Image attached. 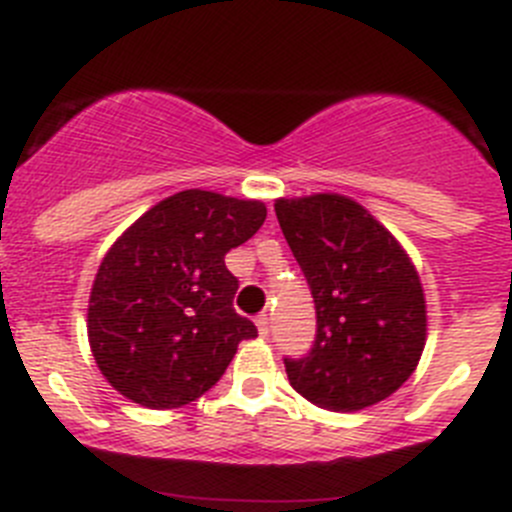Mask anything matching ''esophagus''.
<instances>
[{"mask_svg":"<svg viewBox=\"0 0 512 512\" xmlns=\"http://www.w3.org/2000/svg\"><path fill=\"white\" fill-rule=\"evenodd\" d=\"M257 324V331H260V336H267V331H270V326H267V313H260L255 319Z\"/></svg>","mask_w":512,"mask_h":512,"instance_id":"34e87169","label":"esophagus"}]
</instances>
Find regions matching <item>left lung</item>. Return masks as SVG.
Returning a JSON list of instances; mask_svg holds the SVG:
<instances>
[{"label":"left lung","mask_w":512,"mask_h":512,"mask_svg":"<svg viewBox=\"0 0 512 512\" xmlns=\"http://www.w3.org/2000/svg\"><path fill=\"white\" fill-rule=\"evenodd\" d=\"M280 229L316 306V342L285 359L296 393L329 411L393 395L426 344V298L398 239L357 201L313 193L275 201Z\"/></svg>","instance_id":"1"}]
</instances>
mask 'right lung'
Returning <instances> with one entry per match:
<instances>
[{"label": "right lung", "instance_id": "1", "mask_svg": "<svg viewBox=\"0 0 512 512\" xmlns=\"http://www.w3.org/2000/svg\"><path fill=\"white\" fill-rule=\"evenodd\" d=\"M262 201L188 188L109 247L91 285L89 344L101 375L145 408H181L219 382L255 324L232 308V247L265 222Z\"/></svg>", "mask_w": 512, "mask_h": 512}]
</instances>
